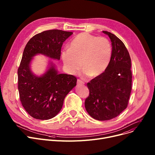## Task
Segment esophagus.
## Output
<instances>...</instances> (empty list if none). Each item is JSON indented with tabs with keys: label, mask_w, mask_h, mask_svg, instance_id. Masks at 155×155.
<instances>
[{
	"label": "esophagus",
	"mask_w": 155,
	"mask_h": 155,
	"mask_svg": "<svg viewBox=\"0 0 155 155\" xmlns=\"http://www.w3.org/2000/svg\"><path fill=\"white\" fill-rule=\"evenodd\" d=\"M77 85H84V82H82V80L78 79L77 80Z\"/></svg>",
	"instance_id": "esophagus-1"
}]
</instances>
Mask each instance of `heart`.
<instances>
[{
	"instance_id": "heart-1",
	"label": "heart",
	"mask_w": 155,
	"mask_h": 155,
	"mask_svg": "<svg viewBox=\"0 0 155 155\" xmlns=\"http://www.w3.org/2000/svg\"><path fill=\"white\" fill-rule=\"evenodd\" d=\"M111 54L112 47L106 38L82 32L70 42L69 49L61 51V57L70 74L76 75L82 64L85 75L97 77L108 67Z\"/></svg>"
}]
</instances>
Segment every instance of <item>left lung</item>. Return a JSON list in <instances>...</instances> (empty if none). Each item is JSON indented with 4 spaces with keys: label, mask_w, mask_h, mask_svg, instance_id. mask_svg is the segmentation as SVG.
<instances>
[{
    "label": "left lung",
    "mask_w": 155,
    "mask_h": 155,
    "mask_svg": "<svg viewBox=\"0 0 155 155\" xmlns=\"http://www.w3.org/2000/svg\"><path fill=\"white\" fill-rule=\"evenodd\" d=\"M102 32L111 41V58L105 71L87 84L90 93L85 107L94 119L107 120L119 116L127 106L132 87L131 60L120 39L110 32Z\"/></svg>",
    "instance_id": "obj_1"
}]
</instances>
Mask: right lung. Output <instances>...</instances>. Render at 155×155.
Instances as JSON below:
<instances>
[{
  "instance_id": "obj_1",
  "label": "right lung",
  "mask_w": 155,
  "mask_h": 155,
  "mask_svg": "<svg viewBox=\"0 0 155 155\" xmlns=\"http://www.w3.org/2000/svg\"><path fill=\"white\" fill-rule=\"evenodd\" d=\"M72 34L58 29L45 31L30 39L24 48L18 71V90L22 106L35 119L48 120L58 114L65 97L76 86L77 78L59 73L53 61L48 62L43 74L36 75L31 68L32 61L37 54L60 60L62 45Z\"/></svg>"
}]
</instances>
